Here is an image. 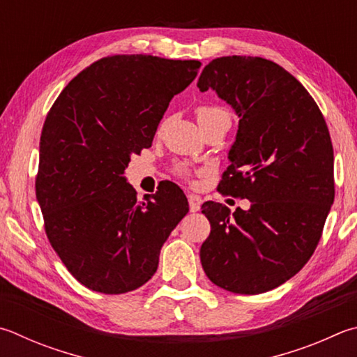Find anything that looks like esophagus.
Returning <instances> with one entry per match:
<instances>
[{
	"instance_id": "obj_1",
	"label": "esophagus",
	"mask_w": 357,
	"mask_h": 357,
	"mask_svg": "<svg viewBox=\"0 0 357 357\" xmlns=\"http://www.w3.org/2000/svg\"><path fill=\"white\" fill-rule=\"evenodd\" d=\"M189 207L190 212H198L201 207V198L197 195H189Z\"/></svg>"
}]
</instances>
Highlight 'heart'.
<instances>
[{"instance_id": "heart-1", "label": "heart", "mask_w": 357, "mask_h": 357, "mask_svg": "<svg viewBox=\"0 0 357 357\" xmlns=\"http://www.w3.org/2000/svg\"><path fill=\"white\" fill-rule=\"evenodd\" d=\"M225 111H222L220 107H211V106H201L197 109V119H198V123L203 121L206 119H209V116H213L217 114H223Z\"/></svg>"}]
</instances>
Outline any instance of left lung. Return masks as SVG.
<instances>
[{"label": "left lung", "instance_id": "8db88e82", "mask_svg": "<svg viewBox=\"0 0 357 357\" xmlns=\"http://www.w3.org/2000/svg\"><path fill=\"white\" fill-rule=\"evenodd\" d=\"M212 89L238 116L218 189L251 201L248 211L207 201L211 234L199 257L207 278L234 294L275 289L314 255L334 203V151L319 106L278 63L225 56L204 67Z\"/></svg>", "mask_w": 357, "mask_h": 357}]
</instances>
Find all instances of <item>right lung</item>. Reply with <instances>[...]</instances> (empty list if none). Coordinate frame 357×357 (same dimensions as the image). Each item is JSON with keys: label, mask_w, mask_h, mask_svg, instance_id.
<instances>
[{"label": "right lung", "mask_w": 357, "mask_h": 357, "mask_svg": "<svg viewBox=\"0 0 357 357\" xmlns=\"http://www.w3.org/2000/svg\"><path fill=\"white\" fill-rule=\"evenodd\" d=\"M199 67L145 54L105 57L73 77L47 115L36 198L51 246L90 290L119 295L144 286L189 212L170 181L137 201L125 170L151 146L172 98Z\"/></svg>", "instance_id": "add662e5"}]
</instances>
